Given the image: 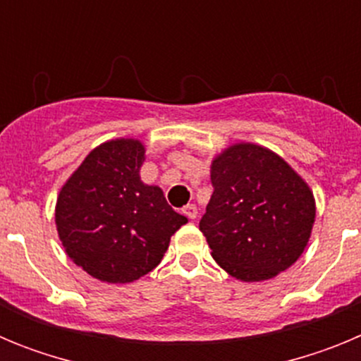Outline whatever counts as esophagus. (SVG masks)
<instances>
[{"instance_id":"34e87169","label":"esophagus","mask_w":361,"mask_h":361,"mask_svg":"<svg viewBox=\"0 0 361 361\" xmlns=\"http://www.w3.org/2000/svg\"><path fill=\"white\" fill-rule=\"evenodd\" d=\"M183 213H184V215H186L190 220H195L197 215H199V209H197L195 204H188V206H184Z\"/></svg>"}]
</instances>
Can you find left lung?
I'll return each mask as SVG.
<instances>
[{"instance_id":"8db88e82","label":"left lung","mask_w":361,"mask_h":361,"mask_svg":"<svg viewBox=\"0 0 361 361\" xmlns=\"http://www.w3.org/2000/svg\"><path fill=\"white\" fill-rule=\"evenodd\" d=\"M213 195L200 219L212 257L242 282L275 279L302 257L317 202L279 153L235 142L212 161Z\"/></svg>"}]
</instances>
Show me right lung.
<instances>
[{
  "label": "right lung",
  "mask_w": 361,
  "mask_h": 361,
  "mask_svg": "<svg viewBox=\"0 0 361 361\" xmlns=\"http://www.w3.org/2000/svg\"><path fill=\"white\" fill-rule=\"evenodd\" d=\"M145 142L119 137L95 146L59 190L56 228L75 266L106 283H130L161 264L188 219L159 186L141 180Z\"/></svg>",
  "instance_id": "1"
}]
</instances>
